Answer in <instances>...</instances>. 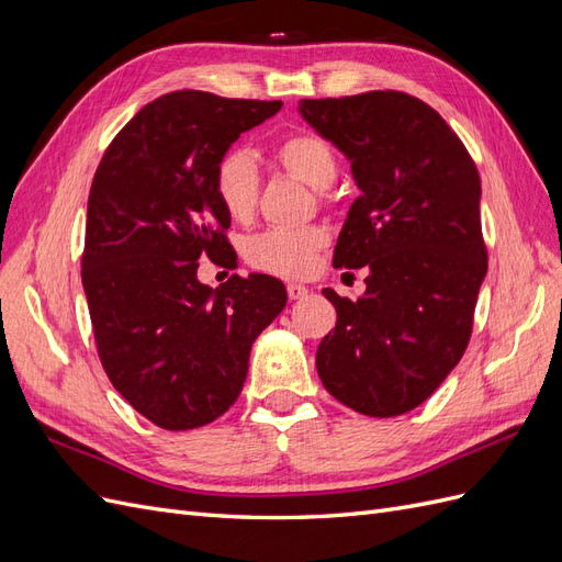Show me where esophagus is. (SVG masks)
<instances>
[{"mask_svg":"<svg viewBox=\"0 0 562 562\" xmlns=\"http://www.w3.org/2000/svg\"><path fill=\"white\" fill-rule=\"evenodd\" d=\"M285 291H288V297H291V300H302L304 295H307V288L300 285V283H288Z\"/></svg>","mask_w":562,"mask_h":562,"instance_id":"esophagus-1","label":"esophagus"}]
</instances>
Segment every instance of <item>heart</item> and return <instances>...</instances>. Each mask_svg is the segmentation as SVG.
Instances as JSON below:
<instances>
[{"instance_id": "heart-1", "label": "heart", "mask_w": 562, "mask_h": 562, "mask_svg": "<svg viewBox=\"0 0 562 562\" xmlns=\"http://www.w3.org/2000/svg\"><path fill=\"white\" fill-rule=\"evenodd\" d=\"M271 159L285 176L307 182L316 190L326 187L337 176V155L333 145L314 131H293L271 147ZM262 178L258 164L241 147H232L220 155L213 168V192L220 206L234 220H248L258 209ZM328 234L318 225L304 227H271L252 234L244 241L246 262L283 279L310 274L318 250L326 246Z\"/></svg>"}]
</instances>
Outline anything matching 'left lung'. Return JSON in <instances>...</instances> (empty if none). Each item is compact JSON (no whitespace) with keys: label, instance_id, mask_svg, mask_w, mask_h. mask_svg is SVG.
<instances>
[{"label":"left lung","instance_id":"obj_1","mask_svg":"<svg viewBox=\"0 0 562 562\" xmlns=\"http://www.w3.org/2000/svg\"><path fill=\"white\" fill-rule=\"evenodd\" d=\"M300 112L351 159L361 190L333 265L370 269L359 300L323 291L337 323L316 349L318 378L351 411L396 417L434 394L471 339L487 271L479 168L411 93L302 100Z\"/></svg>","mask_w":562,"mask_h":562}]
</instances>
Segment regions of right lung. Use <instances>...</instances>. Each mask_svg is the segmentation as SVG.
<instances>
[{"label":"right lung","instance_id":"obj_1","mask_svg":"<svg viewBox=\"0 0 562 562\" xmlns=\"http://www.w3.org/2000/svg\"><path fill=\"white\" fill-rule=\"evenodd\" d=\"M279 110L281 100L166 93L114 135L95 168L81 281L98 356L119 394L161 429L225 415L255 337L285 307L274 277L232 274L215 291L196 279L199 260H236L213 168Z\"/></svg>","mask_w":562,"mask_h":562}]
</instances>
